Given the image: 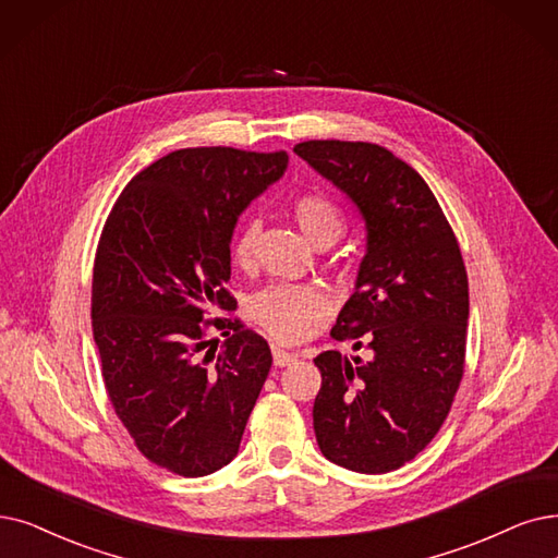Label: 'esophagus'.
Listing matches in <instances>:
<instances>
[{"instance_id":"34e87169","label":"esophagus","mask_w":558,"mask_h":558,"mask_svg":"<svg viewBox=\"0 0 558 558\" xmlns=\"http://www.w3.org/2000/svg\"><path fill=\"white\" fill-rule=\"evenodd\" d=\"M272 360H275V366H288L298 360V352L286 350L281 343H272Z\"/></svg>"}]
</instances>
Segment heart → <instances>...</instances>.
Segmentation results:
<instances>
[{
    "label": "heart",
    "instance_id": "heart-1",
    "mask_svg": "<svg viewBox=\"0 0 558 558\" xmlns=\"http://www.w3.org/2000/svg\"><path fill=\"white\" fill-rule=\"evenodd\" d=\"M293 217L302 233L316 244L327 247L337 242L345 231V217L341 208L327 194H302L293 204ZM260 221L247 219L240 227L233 244L235 258L247 265L254 258ZM329 308V295L316 283H279L254 298L252 311L258 325L281 343H295L304 339L314 325Z\"/></svg>",
    "mask_w": 558,
    "mask_h": 558
}]
</instances>
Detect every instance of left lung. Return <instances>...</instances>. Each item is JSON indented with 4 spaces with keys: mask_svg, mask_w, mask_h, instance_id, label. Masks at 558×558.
I'll use <instances>...</instances> for the list:
<instances>
[{
    "mask_svg": "<svg viewBox=\"0 0 558 558\" xmlns=\"http://www.w3.org/2000/svg\"><path fill=\"white\" fill-rule=\"evenodd\" d=\"M300 158L360 213L366 254L331 337L366 356H316L314 430L323 456L360 474L414 460L462 380L470 286L458 240L426 181L366 142H302Z\"/></svg>",
    "mask_w": 558,
    "mask_h": 558,
    "instance_id": "left-lung-1",
    "label": "left lung"
}]
</instances>
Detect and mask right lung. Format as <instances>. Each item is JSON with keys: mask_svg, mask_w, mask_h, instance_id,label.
Instances as JSON below:
<instances>
[{"mask_svg": "<svg viewBox=\"0 0 558 558\" xmlns=\"http://www.w3.org/2000/svg\"><path fill=\"white\" fill-rule=\"evenodd\" d=\"M286 167L283 150H173L132 178L105 221L92 286L105 389L137 449L173 474L208 476L238 456L270 373L254 329L204 320L235 308L238 217Z\"/></svg>", "mask_w": 558, "mask_h": 558, "instance_id": "right-lung-1", "label": "right lung"}]
</instances>
